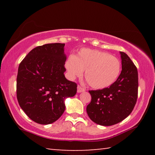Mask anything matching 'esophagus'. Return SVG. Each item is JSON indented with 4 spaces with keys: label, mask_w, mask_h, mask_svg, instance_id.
Wrapping results in <instances>:
<instances>
[{
    "label": "esophagus",
    "mask_w": 155,
    "mask_h": 155,
    "mask_svg": "<svg viewBox=\"0 0 155 155\" xmlns=\"http://www.w3.org/2000/svg\"><path fill=\"white\" fill-rule=\"evenodd\" d=\"M85 91V88H83L82 87H81L80 85L77 86V92L78 93H81V92H83V91Z\"/></svg>",
    "instance_id": "obj_1"
}]
</instances>
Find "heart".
<instances>
[{"mask_svg": "<svg viewBox=\"0 0 155 155\" xmlns=\"http://www.w3.org/2000/svg\"><path fill=\"white\" fill-rule=\"evenodd\" d=\"M70 78H85L91 87L101 90L113 85L120 76L121 63L114 56L98 50L83 48L68 57L65 64Z\"/></svg>", "mask_w": 155, "mask_h": 155, "instance_id": "b5f03b06", "label": "heart"}]
</instances>
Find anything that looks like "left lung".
Here are the masks:
<instances>
[{
	"mask_svg": "<svg viewBox=\"0 0 155 155\" xmlns=\"http://www.w3.org/2000/svg\"><path fill=\"white\" fill-rule=\"evenodd\" d=\"M122 71L110 87L89 91L91 103L87 106L90 118L101 126L117 124L132 112L137 102L138 72L137 68L127 54L120 52Z\"/></svg>",
	"mask_w": 155,
	"mask_h": 155,
	"instance_id": "1",
	"label": "left lung"
}]
</instances>
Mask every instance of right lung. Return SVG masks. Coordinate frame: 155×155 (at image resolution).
Masks as SVG:
<instances>
[{"label":"right lung","instance_id":"obj_1","mask_svg":"<svg viewBox=\"0 0 155 155\" xmlns=\"http://www.w3.org/2000/svg\"><path fill=\"white\" fill-rule=\"evenodd\" d=\"M65 44L33 48L19 65L16 93L28 117L40 124L57 121L65 111V100L77 94V85L65 77Z\"/></svg>","mask_w":155,"mask_h":155}]
</instances>
